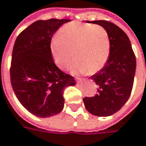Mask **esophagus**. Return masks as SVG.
I'll return each instance as SVG.
<instances>
[{
  "label": "esophagus",
  "mask_w": 146,
  "mask_h": 146,
  "mask_svg": "<svg viewBox=\"0 0 146 146\" xmlns=\"http://www.w3.org/2000/svg\"><path fill=\"white\" fill-rule=\"evenodd\" d=\"M76 83H78V84H81V83H83V82L84 81V80H82L80 78H76Z\"/></svg>",
  "instance_id": "34e87169"
}]
</instances>
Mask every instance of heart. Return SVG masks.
I'll use <instances>...</instances> for the list:
<instances>
[{"label":"heart","mask_w":146,"mask_h":146,"mask_svg":"<svg viewBox=\"0 0 146 146\" xmlns=\"http://www.w3.org/2000/svg\"><path fill=\"white\" fill-rule=\"evenodd\" d=\"M110 50V37L103 27L92 23L73 22L60 28L58 36L51 42L54 62L61 69L71 65L73 73H95L108 61Z\"/></svg>","instance_id":"obj_1"}]
</instances>
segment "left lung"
Instances as JSON below:
<instances>
[{
	"label": "left lung",
	"instance_id": "left-lung-1",
	"mask_svg": "<svg viewBox=\"0 0 146 146\" xmlns=\"http://www.w3.org/2000/svg\"><path fill=\"white\" fill-rule=\"evenodd\" d=\"M107 31L110 50L104 67L90 78L98 85L94 97L83 98L87 110L100 117L114 115L123 106L131 95L136 72V56L127 34L115 23L97 20Z\"/></svg>",
	"mask_w": 146,
	"mask_h": 146
}]
</instances>
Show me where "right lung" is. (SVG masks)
Listing matches in <instances>:
<instances>
[{
  "label": "right lung",
  "mask_w": 146,
  "mask_h": 146,
  "mask_svg": "<svg viewBox=\"0 0 146 146\" xmlns=\"http://www.w3.org/2000/svg\"><path fill=\"white\" fill-rule=\"evenodd\" d=\"M70 19L38 20L20 33L14 43L10 82L26 109L37 117L57 115L64 106V88L75 85L72 76L56 66L51 40L59 27Z\"/></svg>",
  "instance_id": "1"
}]
</instances>
